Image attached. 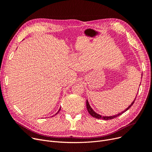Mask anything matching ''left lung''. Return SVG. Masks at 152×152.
Here are the masks:
<instances>
[{
    "instance_id": "obj_1",
    "label": "left lung",
    "mask_w": 152,
    "mask_h": 152,
    "mask_svg": "<svg viewBox=\"0 0 152 152\" xmlns=\"http://www.w3.org/2000/svg\"><path fill=\"white\" fill-rule=\"evenodd\" d=\"M137 95H136V97H137ZM136 97L135 98L134 100L133 101V102L131 103V104H130V106L127 108L126 110H125L124 111L121 112V113H119V114H117V115H113V116H102V115H99V114L96 113L95 111H94L92 110V108H91V106H90L89 103H88V100H86V108H87V110H88L89 114L91 115L92 117L95 118H96V119H104V120H110V119H114V118H117V117L119 116L120 115H121L122 114H123V113H125L126 111H127V110L129 109V108L131 107L133 105L134 103L135 102V101Z\"/></svg>"
}]
</instances>
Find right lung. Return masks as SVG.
Here are the masks:
<instances>
[{"label":"right lung","mask_w":152,"mask_h":152,"mask_svg":"<svg viewBox=\"0 0 152 152\" xmlns=\"http://www.w3.org/2000/svg\"><path fill=\"white\" fill-rule=\"evenodd\" d=\"M60 110H61V107H60V109H59V111H58V112H57V113H56V114H55V115H56V114H57V113H59V111H60Z\"/></svg>","instance_id":"obj_1"}]
</instances>
